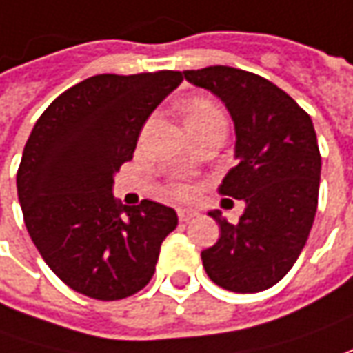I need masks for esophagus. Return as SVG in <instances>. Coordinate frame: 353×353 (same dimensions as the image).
<instances>
[{
  "instance_id": "obj_1",
  "label": "esophagus",
  "mask_w": 353,
  "mask_h": 353,
  "mask_svg": "<svg viewBox=\"0 0 353 353\" xmlns=\"http://www.w3.org/2000/svg\"><path fill=\"white\" fill-rule=\"evenodd\" d=\"M197 211L195 209H177V216H179V221L181 223H188V221H191L193 216H197Z\"/></svg>"
}]
</instances>
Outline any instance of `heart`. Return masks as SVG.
<instances>
[{"instance_id":"heart-1","label":"heart","mask_w":353,"mask_h":353,"mask_svg":"<svg viewBox=\"0 0 353 353\" xmlns=\"http://www.w3.org/2000/svg\"><path fill=\"white\" fill-rule=\"evenodd\" d=\"M183 113H185L188 127H199V125H205V123L223 119V113L219 111V107L211 99H207V97H191L185 103V107H183ZM172 191L176 195H185L188 188L185 185H174Z\"/></svg>"}]
</instances>
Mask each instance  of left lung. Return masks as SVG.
<instances>
[{"label": "left lung", "instance_id": "8db88e82", "mask_svg": "<svg viewBox=\"0 0 353 353\" xmlns=\"http://www.w3.org/2000/svg\"><path fill=\"white\" fill-rule=\"evenodd\" d=\"M189 83L214 93L234 121L238 164L219 188L244 199L238 223L209 216L221 238L201 252L211 281L234 293L274 287L305 248L319 205L321 152L310 117L270 79L230 66L185 70Z\"/></svg>", "mask_w": 353, "mask_h": 353}]
</instances>
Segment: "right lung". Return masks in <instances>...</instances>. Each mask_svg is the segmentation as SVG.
<instances>
[{
    "label": "right lung",
    "mask_w": 353,
    "mask_h": 353,
    "mask_svg": "<svg viewBox=\"0 0 353 353\" xmlns=\"http://www.w3.org/2000/svg\"><path fill=\"white\" fill-rule=\"evenodd\" d=\"M181 72L99 74L58 95L25 144L17 195L29 236L70 289L99 301L139 293L177 226L172 207L113 197V176L132 158L142 125Z\"/></svg>",
    "instance_id": "1"
}]
</instances>
